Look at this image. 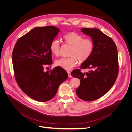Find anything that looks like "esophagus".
<instances>
[{
  "label": "esophagus",
  "mask_w": 132,
  "mask_h": 132,
  "mask_svg": "<svg viewBox=\"0 0 132 132\" xmlns=\"http://www.w3.org/2000/svg\"><path fill=\"white\" fill-rule=\"evenodd\" d=\"M67 73H68V77H69V78L72 77V76H71V73L70 72V71H67Z\"/></svg>",
  "instance_id": "1"
}]
</instances>
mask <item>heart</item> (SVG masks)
I'll use <instances>...</instances> for the list:
<instances>
[{"label":"heart","instance_id":"1","mask_svg":"<svg viewBox=\"0 0 132 132\" xmlns=\"http://www.w3.org/2000/svg\"><path fill=\"white\" fill-rule=\"evenodd\" d=\"M64 39L72 46L70 57L60 58L55 62V65L66 70H70L77 66L79 61H86L91 55L94 48V43L90 38H84L83 36L75 32H70L64 36ZM50 50L53 54L58 56L61 51L59 41L54 39L50 44Z\"/></svg>","mask_w":132,"mask_h":132}]
</instances>
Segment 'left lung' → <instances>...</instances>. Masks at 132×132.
I'll return each mask as SVG.
<instances>
[{"mask_svg": "<svg viewBox=\"0 0 132 132\" xmlns=\"http://www.w3.org/2000/svg\"><path fill=\"white\" fill-rule=\"evenodd\" d=\"M81 31L92 38L94 43L90 57L81 65V69H89L82 73L75 69L71 73L80 79L76 94L82 100L91 101L102 97L116 80L118 73V51L112 39L97 29L83 28Z\"/></svg>", "mask_w": 132, "mask_h": 132, "instance_id": "1", "label": "left lung"}]
</instances>
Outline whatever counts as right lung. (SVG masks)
<instances>
[{
    "mask_svg": "<svg viewBox=\"0 0 132 132\" xmlns=\"http://www.w3.org/2000/svg\"><path fill=\"white\" fill-rule=\"evenodd\" d=\"M59 31L53 26L35 27L18 39L13 51L16 81L23 93L38 101L53 98L68 77L59 67L43 71L45 65L52 63L50 44Z\"/></svg>",
    "mask_w": 132,
    "mask_h": 132,
    "instance_id": "right-lung-1",
    "label": "right lung"
}]
</instances>
